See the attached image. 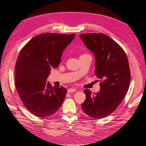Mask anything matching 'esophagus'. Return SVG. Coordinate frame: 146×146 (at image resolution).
Wrapping results in <instances>:
<instances>
[{
    "label": "esophagus",
    "mask_w": 146,
    "mask_h": 146,
    "mask_svg": "<svg viewBox=\"0 0 146 146\" xmlns=\"http://www.w3.org/2000/svg\"><path fill=\"white\" fill-rule=\"evenodd\" d=\"M75 91H76V89H74V88H70L68 90V92L70 93H73V92H75Z\"/></svg>",
    "instance_id": "34e87169"
}]
</instances>
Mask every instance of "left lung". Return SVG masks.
<instances>
[{
	"label": "left lung",
	"mask_w": 146,
	"mask_h": 146,
	"mask_svg": "<svg viewBox=\"0 0 146 146\" xmlns=\"http://www.w3.org/2000/svg\"><path fill=\"white\" fill-rule=\"evenodd\" d=\"M80 38L95 57V73L100 79V90L91 94L84 90L86 98L82 108L94 118H104L115 111L129 87V62L123 49L103 33L81 34Z\"/></svg>",
	"instance_id": "obj_1"
}]
</instances>
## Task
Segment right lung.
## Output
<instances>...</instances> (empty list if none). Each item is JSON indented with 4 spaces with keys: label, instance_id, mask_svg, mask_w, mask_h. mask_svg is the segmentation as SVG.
I'll return each instance as SVG.
<instances>
[{
    "label": "right lung",
    "instance_id": "right-lung-1",
    "mask_svg": "<svg viewBox=\"0 0 146 146\" xmlns=\"http://www.w3.org/2000/svg\"><path fill=\"white\" fill-rule=\"evenodd\" d=\"M75 34L44 33L32 38L20 51L15 80L27 110L40 118L50 117L62 104L67 90L47 82L51 68L58 67L63 51Z\"/></svg>",
    "mask_w": 146,
    "mask_h": 146
}]
</instances>
